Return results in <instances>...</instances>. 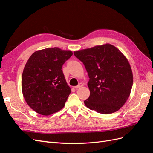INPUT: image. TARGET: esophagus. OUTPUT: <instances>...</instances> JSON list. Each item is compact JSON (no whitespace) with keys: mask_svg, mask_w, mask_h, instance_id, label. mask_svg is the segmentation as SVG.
<instances>
[{"mask_svg":"<svg viewBox=\"0 0 153 153\" xmlns=\"http://www.w3.org/2000/svg\"><path fill=\"white\" fill-rule=\"evenodd\" d=\"M82 86H83V84H81V83H80V84H78V85L75 86V89H78V88H80V87H82Z\"/></svg>","mask_w":153,"mask_h":153,"instance_id":"1","label":"esophagus"}]
</instances>
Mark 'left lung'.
Listing matches in <instances>:
<instances>
[{
  "instance_id": "left-lung-1",
  "label": "left lung",
  "mask_w": 153,
  "mask_h": 153,
  "mask_svg": "<svg viewBox=\"0 0 153 153\" xmlns=\"http://www.w3.org/2000/svg\"><path fill=\"white\" fill-rule=\"evenodd\" d=\"M75 56L84 64L89 80L87 108L102 114L117 112L130 94L133 74L129 62L114 46L106 44L76 51Z\"/></svg>"
}]
</instances>
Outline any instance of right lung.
Listing matches in <instances>:
<instances>
[{"mask_svg":"<svg viewBox=\"0 0 153 153\" xmlns=\"http://www.w3.org/2000/svg\"><path fill=\"white\" fill-rule=\"evenodd\" d=\"M73 53L49 48L36 51L27 62L22 89L27 103L35 112L49 115L61 110L71 93L62 67Z\"/></svg>","mask_w":153,"mask_h":153,"instance_id":"right-lung-1","label":"right lung"}]
</instances>
